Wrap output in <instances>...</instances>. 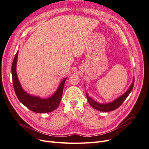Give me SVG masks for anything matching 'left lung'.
Returning <instances> with one entry per match:
<instances>
[{
    "label": "left lung",
    "mask_w": 149,
    "mask_h": 149,
    "mask_svg": "<svg viewBox=\"0 0 149 149\" xmlns=\"http://www.w3.org/2000/svg\"><path fill=\"white\" fill-rule=\"evenodd\" d=\"M134 80H133L132 84H131V86H130L129 89L123 94V95H122L121 96L118 97L115 101L107 104H103L97 103L95 101L92 100L91 97H89L88 96V94H86V97L88 100V102H89L90 104H91V106L93 108H94V109H96V110L102 111V112L112 111L116 109L117 108H118L123 103V102L125 100V99L127 98V96L129 95L130 92L132 91L134 87Z\"/></svg>",
    "instance_id": "8db88e82"
}]
</instances>
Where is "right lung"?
Listing matches in <instances>:
<instances>
[{
  "label": "right lung",
  "mask_w": 149,
  "mask_h": 149,
  "mask_svg": "<svg viewBox=\"0 0 149 149\" xmlns=\"http://www.w3.org/2000/svg\"><path fill=\"white\" fill-rule=\"evenodd\" d=\"M18 53H19L17 52L12 63V76L13 88H14L15 93L19 100L24 106L29 108L30 111L37 112V113L49 112L55 110L59 106L61 101L63 89L66 78L62 81L56 93L49 98L41 99L38 97L29 95L22 89L17 78L16 73V65Z\"/></svg>",
  "instance_id": "1"
}]
</instances>
